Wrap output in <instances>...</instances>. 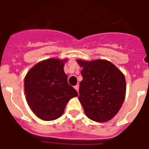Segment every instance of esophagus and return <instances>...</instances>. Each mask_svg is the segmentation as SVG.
<instances>
[{"instance_id":"1","label":"esophagus","mask_w":149,"mask_h":149,"mask_svg":"<svg viewBox=\"0 0 149 149\" xmlns=\"http://www.w3.org/2000/svg\"><path fill=\"white\" fill-rule=\"evenodd\" d=\"M74 89H75L77 91V93H78V90H79V86H78V85H76V86H74Z\"/></svg>"}]
</instances>
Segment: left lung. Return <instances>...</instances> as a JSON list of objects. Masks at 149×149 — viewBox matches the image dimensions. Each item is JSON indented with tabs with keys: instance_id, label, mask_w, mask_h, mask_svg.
Masks as SVG:
<instances>
[{
	"instance_id": "1",
	"label": "left lung",
	"mask_w": 149,
	"mask_h": 149,
	"mask_svg": "<svg viewBox=\"0 0 149 149\" xmlns=\"http://www.w3.org/2000/svg\"><path fill=\"white\" fill-rule=\"evenodd\" d=\"M77 62L83 68L78 98L85 114L95 122L110 121L120 110L125 98V75L107 60Z\"/></svg>"
}]
</instances>
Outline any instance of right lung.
Returning a JSON list of instances; mask_svg holds the SVG:
<instances>
[{
    "label": "right lung",
    "instance_id": "obj_1",
    "mask_svg": "<svg viewBox=\"0 0 149 149\" xmlns=\"http://www.w3.org/2000/svg\"><path fill=\"white\" fill-rule=\"evenodd\" d=\"M67 59L51 58L36 63L24 77L26 100L39 119L52 121L63 115L68 101L78 95L68 84L63 67Z\"/></svg>",
    "mask_w": 149,
    "mask_h": 149
}]
</instances>
